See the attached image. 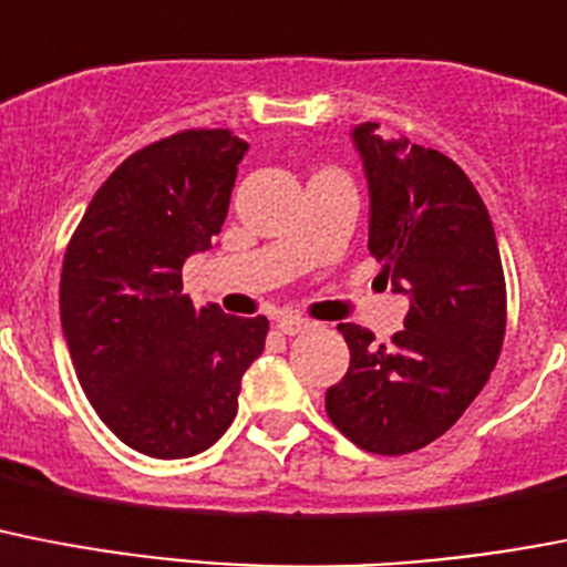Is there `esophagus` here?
Masks as SVG:
<instances>
[{
  "instance_id": "1",
  "label": "esophagus",
  "mask_w": 567,
  "mask_h": 567,
  "mask_svg": "<svg viewBox=\"0 0 567 567\" xmlns=\"http://www.w3.org/2000/svg\"><path fill=\"white\" fill-rule=\"evenodd\" d=\"M309 327H312V321H307V318L301 316H284L278 321V330L284 332V336H298V332H307Z\"/></svg>"
}]
</instances>
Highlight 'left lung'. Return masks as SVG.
<instances>
[{
  "label": "left lung",
  "mask_w": 567,
  "mask_h": 567,
  "mask_svg": "<svg viewBox=\"0 0 567 567\" xmlns=\"http://www.w3.org/2000/svg\"><path fill=\"white\" fill-rule=\"evenodd\" d=\"M370 192V251L384 284L408 295L404 330L375 343L341 323L350 370L327 413L367 453L401 456L447 433L482 393L505 341V275L487 206L435 148L350 132Z\"/></svg>",
  "instance_id": "1"
}]
</instances>
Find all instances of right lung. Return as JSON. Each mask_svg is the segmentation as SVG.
<instances>
[{"instance_id":"1","label":"right lung","mask_w":567,"mask_h":567,"mask_svg":"<svg viewBox=\"0 0 567 567\" xmlns=\"http://www.w3.org/2000/svg\"><path fill=\"white\" fill-rule=\"evenodd\" d=\"M249 143L181 132L123 159L62 260L60 318L76 379L120 442L154 458L209 450L237 415L269 321L195 309L183 264L220 235Z\"/></svg>"}]
</instances>
